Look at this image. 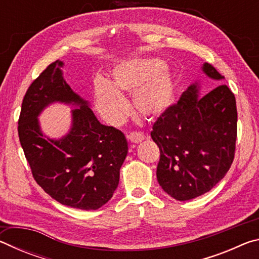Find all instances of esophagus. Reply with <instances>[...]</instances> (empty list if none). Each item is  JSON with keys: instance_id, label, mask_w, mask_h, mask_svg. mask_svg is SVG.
Listing matches in <instances>:
<instances>
[{"instance_id": "esophagus-1", "label": "esophagus", "mask_w": 259, "mask_h": 259, "mask_svg": "<svg viewBox=\"0 0 259 259\" xmlns=\"http://www.w3.org/2000/svg\"><path fill=\"white\" fill-rule=\"evenodd\" d=\"M128 139L131 143L138 144L140 142H143V140L145 139V137H144V135L140 133H131L130 135H128Z\"/></svg>"}]
</instances>
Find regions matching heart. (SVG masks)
<instances>
[{
  "label": "heart",
  "instance_id": "b5f03b06",
  "mask_svg": "<svg viewBox=\"0 0 259 259\" xmlns=\"http://www.w3.org/2000/svg\"><path fill=\"white\" fill-rule=\"evenodd\" d=\"M176 84L172 74L161 59L124 61L112 71V82L98 77L94 83L96 109L102 119L116 125L130 114L122 93L133 96L136 112L150 120L163 115L174 103Z\"/></svg>",
  "mask_w": 259,
  "mask_h": 259
}]
</instances>
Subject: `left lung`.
<instances>
[{
  "label": "left lung",
  "instance_id": "obj_1",
  "mask_svg": "<svg viewBox=\"0 0 259 259\" xmlns=\"http://www.w3.org/2000/svg\"><path fill=\"white\" fill-rule=\"evenodd\" d=\"M202 72L211 80L224 76L208 63ZM195 82L153 125L151 137L160 148L156 177L175 200L187 201L209 192L225 177L234 159L235 97L219 84L201 97Z\"/></svg>",
  "mask_w": 259,
  "mask_h": 259
}]
</instances>
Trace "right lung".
Masks as SVG:
<instances>
[{
	"label": "right lung",
	"mask_w": 259,
	"mask_h": 259,
	"mask_svg": "<svg viewBox=\"0 0 259 259\" xmlns=\"http://www.w3.org/2000/svg\"><path fill=\"white\" fill-rule=\"evenodd\" d=\"M64 63L50 64L26 93L18 135L33 177L59 203L96 210L107 203L128 154L124 135L100 123L90 103L74 93L63 76ZM75 107L69 133L60 139L42 134L38 116L52 103Z\"/></svg>",
	"instance_id": "right-lung-1"
}]
</instances>
